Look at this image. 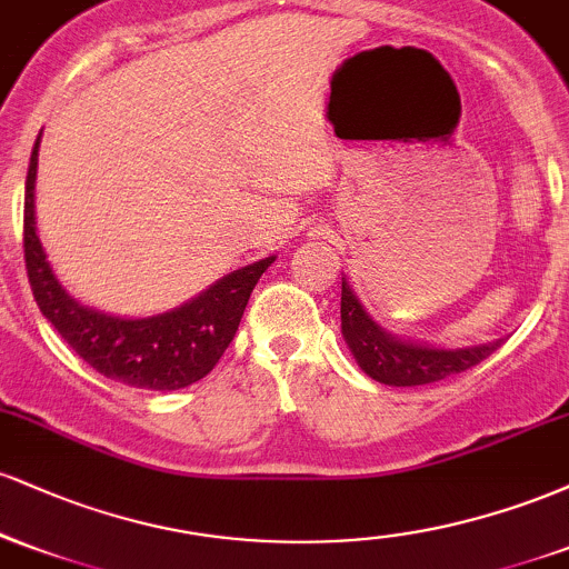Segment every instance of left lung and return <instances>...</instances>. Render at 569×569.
<instances>
[{
    "label": "left lung",
    "instance_id": "1",
    "mask_svg": "<svg viewBox=\"0 0 569 569\" xmlns=\"http://www.w3.org/2000/svg\"><path fill=\"white\" fill-rule=\"evenodd\" d=\"M342 337L348 342L352 358L358 361L371 380L393 388H415L447 380L460 371L476 367L500 348L502 339L487 345H471V348H430L422 342H409L371 321V316L358 302L356 291L350 289L348 278H342Z\"/></svg>",
    "mask_w": 569,
    "mask_h": 569
}]
</instances>
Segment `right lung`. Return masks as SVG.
<instances>
[{
	"label": "right lung",
	"mask_w": 569,
	"mask_h": 569,
	"mask_svg": "<svg viewBox=\"0 0 569 569\" xmlns=\"http://www.w3.org/2000/svg\"><path fill=\"white\" fill-rule=\"evenodd\" d=\"M39 136L26 173L23 257L42 316L56 326L58 335L67 339L82 361L109 380L143 390H179L202 380L230 348L248 297L276 257L240 267L194 299L160 316L120 318L74 302L58 283L37 234L34 184Z\"/></svg>",
	"instance_id": "obj_1"
}]
</instances>
